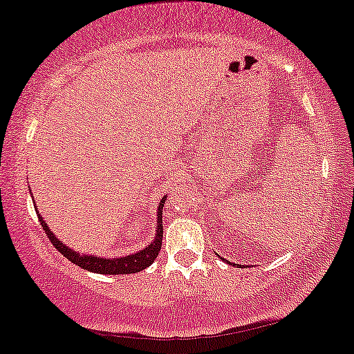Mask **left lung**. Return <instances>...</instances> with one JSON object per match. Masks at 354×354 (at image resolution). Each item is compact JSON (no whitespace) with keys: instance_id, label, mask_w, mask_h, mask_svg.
Segmentation results:
<instances>
[{"instance_id":"obj_1","label":"left lung","mask_w":354,"mask_h":354,"mask_svg":"<svg viewBox=\"0 0 354 354\" xmlns=\"http://www.w3.org/2000/svg\"><path fill=\"white\" fill-rule=\"evenodd\" d=\"M221 259H223V257H221ZM223 261H225V259H223ZM227 263H229V262H227ZM231 266H237V267H241L239 263H231Z\"/></svg>"}]
</instances>
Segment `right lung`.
Segmentation results:
<instances>
[{
    "label": "right lung",
    "instance_id": "add662e5",
    "mask_svg": "<svg viewBox=\"0 0 354 354\" xmlns=\"http://www.w3.org/2000/svg\"><path fill=\"white\" fill-rule=\"evenodd\" d=\"M166 201V196L160 199L158 209H156V232L153 241L148 245H145L142 250L133 252L130 255H122V257H100V255H91V254H79L77 250L71 249L69 245H66L61 239L54 236V232L48 227V223L42 219V216L37 212V218L41 221L42 229H44L48 237L53 242L55 249L61 252L64 257L69 259L72 263L82 267L84 270L95 272V274H105V275H123V274H136V272L147 269L150 267L153 261L158 257L160 249H161V239H163V206ZM37 209V207H36Z\"/></svg>",
    "mask_w": 354,
    "mask_h": 354
}]
</instances>
